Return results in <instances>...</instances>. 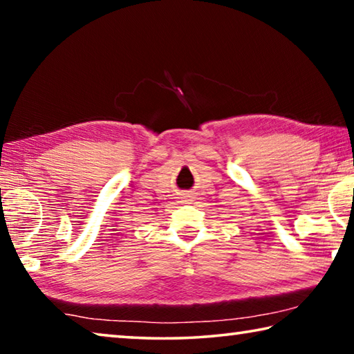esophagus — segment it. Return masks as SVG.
<instances>
[{"label":"esophagus","instance_id":"obj_1","mask_svg":"<svg viewBox=\"0 0 354 354\" xmlns=\"http://www.w3.org/2000/svg\"><path fill=\"white\" fill-rule=\"evenodd\" d=\"M190 195H192V194H187V192H185V194H183V195H181V200H187V198H190Z\"/></svg>","mask_w":354,"mask_h":354}]
</instances>
